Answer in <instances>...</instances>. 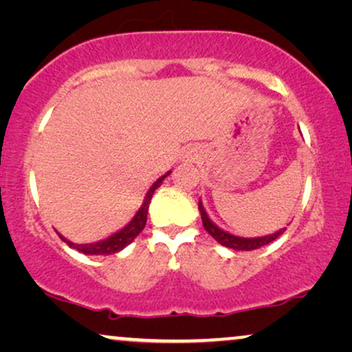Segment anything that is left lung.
I'll list each match as a JSON object with an SVG mask.
<instances>
[{"label": "left lung", "instance_id": "left-lung-1", "mask_svg": "<svg viewBox=\"0 0 352 352\" xmlns=\"http://www.w3.org/2000/svg\"><path fill=\"white\" fill-rule=\"evenodd\" d=\"M199 210L201 214V223H204V228L206 229V232H208L211 237L216 240V242L221 243L226 248L242 250V252H250V250L261 248V247H264V245L274 242V240H276L280 234L285 232V229H287V228L278 229L277 232L263 235V237H239V235L230 234V232H228V230L221 229L219 226H216L213 221L210 219V216H208V213H206V210L204 208L201 200H199Z\"/></svg>", "mask_w": 352, "mask_h": 352}]
</instances>
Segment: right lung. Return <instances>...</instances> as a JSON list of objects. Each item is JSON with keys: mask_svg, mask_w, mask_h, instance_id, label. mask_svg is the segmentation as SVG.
<instances>
[{"mask_svg": "<svg viewBox=\"0 0 352 352\" xmlns=\"http://www.w3.org/2000/svg\"><path fill=\"white\" fill-rule=\"evenodd\" d=\"M170 175H171V171H168L162 177H158L155 182H153V184L151 186V189L147 190L146 197H144L141 208L136 211V214L133 216V219L129 221V223L124 226V228L117 230V232L112 234V235H109L107 239L99 240V242H93V243H74V242H70V240H67L65 237H62L60 234H59V237L64 240V242L69 245L70 248L78 250L80 253H85V254H98V256L100 254V256H104V254H113V253L122 252V250L124 247H128V245L131 243L133 240L142 232V229L146 228L148 204H151L153 192H155L157 187L162 186L163 179H165V177L170 176Z\"/></svg>", "mask_w": 352, "mask_h": 352, "instance_id": "1", "label": "right lung"}]
</instances>
